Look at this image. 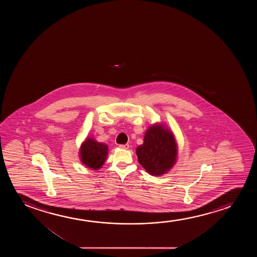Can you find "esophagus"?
Returning <instances> with one entry per match:
<instances>
[{
	"mask_svg": "<svg viewBox=\"0 0 257 257\" xmlns=\"http://www.w3.org/2000/svg\"><path fill=\"white\" fill-rule=\"evenodd\" d=\"M119 148H122V149H128V148H129V145H119Z\"/></svg>",
	"mask_w": 257,
	"mask_h": 257,
	"instance_id": "1",
	"label": "esophagus"
}]
</instances>
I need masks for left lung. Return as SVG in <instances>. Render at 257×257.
Segmentation results:
<instances>
[{
	"label": "left lung",
	"instance_id": "8db88e82",
	"mask_svg": "<svg viewBox=\"0 0 257 257\" xmlns=\"http://www.w3.org/2000/svg\"><path fill=\"white\" fill-rule=\"evenodd\" d=\"M138 160L147 172L153 176H161L175 165L177 146L170 131L161 124L148 128L144 143L136 149Z\"/></svg>",
	"mask_w": 257,
	"mask_h": 257
}]
</instances>
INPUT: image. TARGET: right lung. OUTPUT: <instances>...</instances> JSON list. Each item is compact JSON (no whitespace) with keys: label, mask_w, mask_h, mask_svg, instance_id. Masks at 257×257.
Listing matches in <instances>:
<instances>
[{"label":"right lung","mask_w":257,"mask_h":257,"mask_svg":"<svg viewBox=\"0 0 257 257\" xmlns=\"http://www.w3.org/2000/svg\"><path fill=\"white\" fill-rule=\"evenodd\" d=\"M108 155V147L88 138L80 149V157L84 165L92 169H98L103 165Z\"/></svg>","instance_id":"obj_1"}]
</instances>
